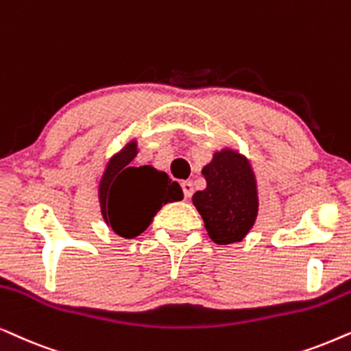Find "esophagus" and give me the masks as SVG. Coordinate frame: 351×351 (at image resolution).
I'll list each match as a JSON object with an SVG mask.
<instances>
[{
	"label": "esophagus",
	"instance_id": "obj_1",
	"mask_svg": "<svg viewBox=\"0 0 351 351\" xmlns=\"http://www.w3.org/2000/svg\"><path fill=\"white\" fill-rule=\"evenodd\" d=\"M181 188H183V193H184V197L189 199L191 195L194 193V183L193 181H183L181 183Z\"/></svg>",
	"mask_w": 351,
	"mask_h": 351
}]
</instances>
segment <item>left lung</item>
Segmentation results:
<instances>
[{
	"mask_svg": "<svg viewBox=\"0 0 351 351\" xmlns=\"http://www.w3.org/2000/svg\"><path fill=\"white\" fill-rule=\"evenodd\" d=\"M207 188L193 195L210 239L218 245L237 244L249 234L258 217V184L249 158L237 147L213 152L202 168Z\"/></svg>",
	"mask_w": 351,
	"mask_h": 351,
	"instance_id": "obj_1",
	"label": "left lung"
}]
</instances>
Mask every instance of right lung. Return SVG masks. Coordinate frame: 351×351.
I'll return each instance as SVG.
<instances>
[{
    "label": "right lung",
    "instance_id": "add662e5",
    "mask_svg": "<svg viewBox=\"0 0 351 351\" xmlns=\"http://www.w3.org/2000/svg\"><path fill=\"white\" fill-rule=\"evenodd\" d=\"M136 138L112 154L97 186L101 213L107 228L125 239L147 230L163 205L183 199V189L152 165L130 167L138 154Z\"/></svg>",
    "mask_w": 351,
    "mask_h": 351
}]
</instances>
